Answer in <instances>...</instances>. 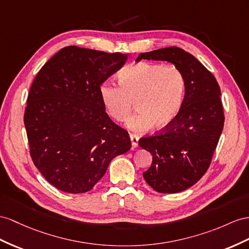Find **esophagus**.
<instances>
[{"mask_svg": "<svg viewBox=\"0 0 249 249\" xmlns=\"http://www.w3.org/2000/svg\"><path fill=\"white\" fill-rule=\"evenodd\" d=\"M129 137H130V141H131V146H132V148H136L137 146H138V142H139V138L137 137V136H135V135H129Z\"/></svg>", "mask_w": 249, "mask_h": 249, "instance_id": "34e87169", "label": "esophagus"}]
</instances>
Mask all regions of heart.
<instances>
[{"instance_id":"obj_1","label":"heart","mask_w":249,"mask_h":249,"mask_svg":"<svg viewBox=\"0 0 249 249\" xmlns=\"http://www.w3.org/2000/svg\"><path fill=\"white\" fill-rule=\"evenodd\" d=\"M119 84L104 82L101 99L109 116L125 121L135 103L137 112L127 121L135 131L162 129L168 126L183 105L186 92L185 74L176 65L139 62L121 70Z\"/></svg>"}]
</instances>
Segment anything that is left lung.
Returning <instances> with one entry per match:
<instances>
[{
    "label": "left lung",
    "instance_id": "8db88e82",
    "mask_svg": "<svg viewBox=\"0 0 249 249\" xmlns=\"http://www.w3.org/2000/svg\"><path fill=\"white\" fill-rule=\"evenodd\" d=\"M167 61L186 78L183 105L175 120L154 136L139 140L152 155L143 177L158 193L176 194L193 186L206 173L224 126L220 86L213 74L193 54L179 47L140 53L137 62Z\"/></svg>",
    "mask_w": 249,
    "mask_h": 249
}]
</instances>
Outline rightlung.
I'll use <instances>...</instances> for the list:
<instances>
[{
    "label": "right lung",
    "instance_id": "add662e5",
    "mask_svg": "<svg viewBox=\"0 0 249 249\" xmlns=\"http://www.w3.org/2000/svg\"><path fill=\"white\" fill-rule=\"evenodd\" d=\"M127 56L68 46L37 72L24 124L34 164L55 188L89 191L112 159L130 149L128 132L108 117L100 94Z\"/></svg>",
    "mask_w": 249,
    "mask_h": 249
}]
</instances>
